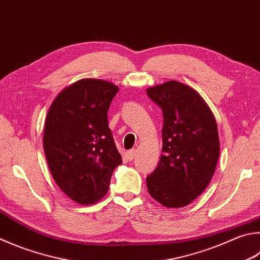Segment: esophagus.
<instances>
[{"label":"esophagus","mask_w":260,"mask_h":260,"mask_svg":"<svg viewBox=\"0 0 260 260\" xmlns=\"http://www.w3.org/2000/svg\"><path fill=\"white\" fill-rule=\"evenodd\" d=\"M136 153H138V151H136L135 149H132L129 150L128 152H127V160H129V161H132L135 157H136Z\"/></svg>","instance_id":"1"}]
</instances>
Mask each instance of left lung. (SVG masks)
<instances>
[{"mask_svg": "<svg viewBox=\"0 0 260 260\" xmlns=\"http://www.w3.org/2000/svg\"><path fill=\"white\" fill-rule=\"evenodd\" d=\"M162 110V154L146 177L150 196L167 208L184 207L210 183L219 158L215 117L194 89L171 81L146 89Z\"/></svg>", "mask_w": 260, "mask_h": 260, "instance_id": "8db88e82", "label": "left lung"}]
</instances>
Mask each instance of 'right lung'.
I'll return each mask as SVG.
<instances>
[{"instance_id": "add662e5", "label": "right lung", "mask_w": 260, "mask_h": 260, "mask_svg": "<svg viewBox=\"0 0 260 260\" xmlns=\"http://www.w3.org/2000/svg\"><path fill=\"white\" fill-rule=\"evenodd\" d=\"M119 91L101 79H82L52 103L43 146L50 172L70 199L91 205L106 196L112 172L121 164L108 124V110Z\"/></svg>"}]
</instances>
